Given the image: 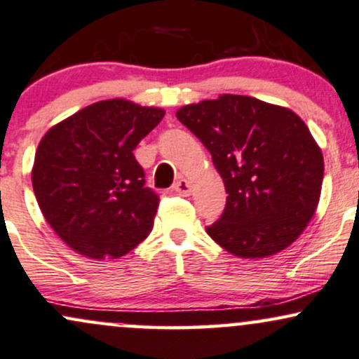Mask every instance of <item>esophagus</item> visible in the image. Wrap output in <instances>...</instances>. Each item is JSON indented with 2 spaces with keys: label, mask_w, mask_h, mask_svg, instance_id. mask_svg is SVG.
Returning a JSON list of instances; mask_svg holds the SVG:
<instances>
[{
  "label": "esophagus",
  "mask_w": 359,
  "mask_h": 359,
  "mask_svg": "<svg viewBox=\"0 0 359 359\" xmlns=\"http://www.w3.org/2000/svg\"><path fill=\"white\" fill-rule=\"evenodd\" d=\"M174 191H175L177 194H179V196L187 197V196H191V192H192V185H191V182H189L187 179H180L179 182L175 184Z\"/></svg>",
  "instance_id": "1"
}]
</instances>
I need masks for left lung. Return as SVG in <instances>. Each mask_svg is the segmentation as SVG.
Segmentation results:
<instances>
[{"label": "left lung", "instance_id": "left-lung-1", "mask_svg": "<svg viewBox=\"0 0 359 359\" xmlns=\"http://www.w3.org/2000/svg\"><path fill=\"white\" fill-rule=\"evenodd\" d=\"M212 155L227 192L207 234L243 259L269 257L308 227L321 197V147L299 115L244 95H219L177 110Z\"/></svg>", "mask_w": 359, "mask_h": 359}]
</instances>
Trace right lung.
I'll return each instance as SVG.
<instances>
[{"label": "right lung", "instance_id": "add662e5", "mask_svg": "<svg viewBox=\"0 0 359 359\" xmlns=\"http://www.w3.org/2000/svg\"><path fill=\"white\" fill-rule=\"evenodd\" d=\"M165 115L110 98L85 107L43 135L32 168L41 214L68 248L116 259L152 232L158 197L144 187L133 150Z\"/></svg>", "mask_w": 359, "mask_h": 359}]
</instances>
